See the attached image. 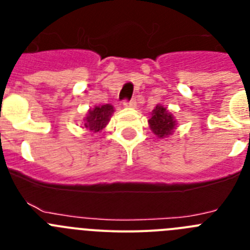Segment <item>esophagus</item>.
<instances>
[{
	"label": "esophagus",
	"mask_w": 250,
	"mask_h": 250,
	"mask_svg": "<svg viewBox=\"0 0 250 250\" xmlns=\"http://www.w3.org/2000/svg\"><path fill=\"white\" fill-rule=\"evenodd\" d=\"M124 106H125V107H132V109H134V107H136V106H138L136 99H132V100H130V101H125V103H124Z\"/></svg>",
	"instance_id": "esophagus-1"
}]
</instances>
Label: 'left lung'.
Instances as JSON below:
<instances>
[{"instance_id": "left-lung-1", "label": "left lung", "mask_w": 250, "mask_h": 250, "mask_svg": "<svg viewBox=\"0 0 250 250\" xmlns=\"http://www.w3.org/2000/svg\"><path fill=\"white\" fill-rule=\"evenodd\" d=\"M150 130H151L159 139L169 138L175 131L176 120L174 115L164 107L163 105H156L155 109L152 110L151 116L147 120Z\"/></svg>"}]
</instances>
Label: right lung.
<instances>
[{"label": "right lung", "instance_id": "obj_1", "mask_svg": "<svg viewBox=\"0 0 250 250\" xmlns=\"http://www.w3.org/2000/svg\"><path fill=\"white\" fill-rule=\"evenodd\" d=\"M114 106L110 104L106 105H98L94 109H90L83 119V126L90 132H99L105 129L109 124L112 114H114Z\"/></svg>", "mask_w": 250, "mask_h": 250}]
</instances>
